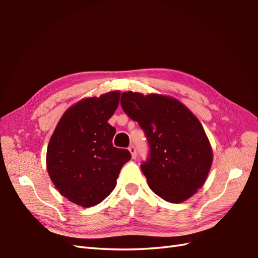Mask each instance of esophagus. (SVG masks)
<instances>
[{"label": "esophagus", "instance_id": "34e87169", "mask_svg": "<svg viewBox=\"0 0 258 258\" xmlns=\"http://www.w3.org/2000/svg\"><path fill=\"white\" fill-rule=\"evenodd\" d=\"M128 151H130V153H131V155H132V158H135V157H136V150H135V147H134V146H130V147H128Z\"/></svg>", "mask_w": 258, "mask_h": 258}]
</instances>
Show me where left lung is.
Wrapping results in <instances>:
<instances>
[{"label": "left lung", "instance_id": "obj_1", "mask_svg": "<svg viewBox=\"0 0 258 258\" xmlns=\"http://www.w3.org/2000/svg\"><path fill=\"white\" fill-rule=\"evenodd\" d=\"M120 104L149 140L150 158L141 169L151 189L175 204L190 199L204 185L213 163L199 118L175 97L156 93L124 92Z\"/></svg>", "mask_w": 258, "mask_h": 258}]
</instances>
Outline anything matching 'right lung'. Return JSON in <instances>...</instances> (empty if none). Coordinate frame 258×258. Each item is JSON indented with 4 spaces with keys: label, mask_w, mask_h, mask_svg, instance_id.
Returning <instances> with one entry per match:
<instances>
[{
    "label": "right lung",
    "mask_w": 258,
    "mask_h": 258,
    "mask_svg": "<svg viewBox=\"0 0 258 258\" xmlns=\"http://www.w3.org/2000/svg\"><path fill=\"white\" fill-rule=\"evenodd\" d=\"M119 91L84 97L59 118L46 151L48 176L59 194L81 207L100 204L112 193L127 150L116 149L107 120L116 111Z\"/></svg>",
    "instance_id": "obj_1"
}]
</instances>
